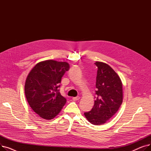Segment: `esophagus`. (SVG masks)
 I'll return each mask as SVG.
<instances>
[{"mask_svg": "<svg viewBox=\"0 0 151 151\" xmlns=\"http://www.w3.org/2000/svg\"><path fill=\"white\" fill-rule=\"evenodd\" d=\"M80 97H73V98H72V100H73V101H77V100H80Z\"/></svg>", "mask_w": 151, "mask_h": 151, "instance_id": "34e87169", "label": "esophagus"}]
</instances>
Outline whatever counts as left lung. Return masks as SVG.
<instances>
[{"label": "left lung", "instance_id": "1", "mask_svg": "<svg viewBox=\"0 0 151 151\" xmlns=\"http://www.w3.org/2000/svg\"><path fill=\"white\" fill-rule=\"evenodd\" d=\"M96 97L94 105L89 112L84 113L88 121L93 125H102L110 119L122 104V83L115 71L106 63L97 61Z\"/></svg>", "mask_w": 151, "mask_h": 151}]
</instances>
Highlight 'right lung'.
I'll list each match as a JSON object with an SVG mask.
<instances>
[{"instance_id":"obj_1","label":"right lung","mask_w":151,"mask_h":151,"mask_svg":"<svg viewBox=\"0 0 151 151\" xmlns=\"http://www.w3.org/2000/svg\"><path fill=\"white\" fill-rule=\"evenodd\" d=\"M69 68L66 62L46 60L37 63L27 76L26 99L34 111L44 119H52L66 104V99L58 88L62 77Z\"/></svg>"}]
</instances>
